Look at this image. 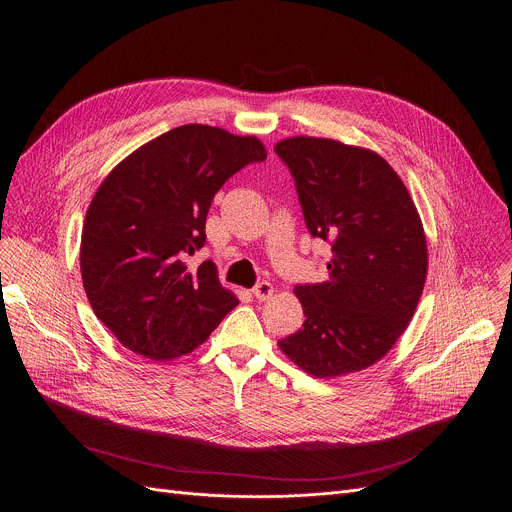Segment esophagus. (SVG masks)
I'll return each instance as SVG.
<instances>
[{"label":"esophagus","mask_w":512,"mask_h":512,"mask_svg":"<svg viewBox=\"0 0 512 512\" xmlns=\"http://www.w3.org/2000/svg\"><path fill=\"white\" fill-rule=\"evenodd\" d=\"M273 285L269 283V281H261V283H257L255 287H253V296L259 300V302H265V300H269L271 296H273Z\"/></svg>","instance_id":"obj_1"}]
</instances>
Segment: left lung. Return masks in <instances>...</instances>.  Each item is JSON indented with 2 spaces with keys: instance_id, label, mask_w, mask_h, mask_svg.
<instances>
[{
  "instance_id": "1",
  "label": "left lung",
  "mask_w": 512,
  "mask_h": 512,
  "mask_svg": "<svg viewBox=\"0 0 512 512\" xmlns=\"http://www.w3.org/2000/svg\"><path fill=\"white\" fill-rule=\"evenodd\" d=\"M275 154L296 180L312 237L330 241L328 281L296 285L304 328L281 352L318 379L381 360L405 332L427 275L417 208L375 152L326 137H289Z\"/></svg>"
}]
</instances>
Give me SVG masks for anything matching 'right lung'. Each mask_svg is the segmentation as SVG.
<instances>
[{
	"mask_svg": "<svg viewBox=\"0 0 512 512\" xmlns=\"http://www.w3.org/2000/svg\"><path fill=\"white\" fill-rule=\"evenodd\" d=\"M267 158L253 135L200 123L174 127L117 164L95 192L81 273L95 316L129 350L172 360L202 344L239 304L212 261L186 267L206 241L214 194Z\"/></svg>",
	"mask_w": 512,
	"mask_h": 512,
	"instance_id": "1",
	"label": "right lung"
}]
</instances>
